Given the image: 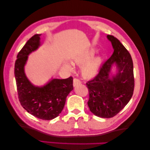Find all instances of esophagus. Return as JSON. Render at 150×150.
<instances>
[{"mask_svg":"<svg viewBox=\"0 0 150 150\" xmlns=\"http://www.w3.org/2000/svg\"><path fill=\"white\" fill-rule=\"evenodd\" d=\"M81 84V81L78 80V78H74L73 80V86H76L78 85H80Z\"/></svg>","mask_w":150,"mask_h":150,"instance_id":"1","label":"esophagus"}]
</instances>
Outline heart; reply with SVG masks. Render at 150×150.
<instances>
[{"mask_svg":"<svg viewBox=\"0 0 150 150\" xmlns=\"http://www.w3.org/2000/svg\"><path fill=\"white\" fill-rule=\"evenodd\" d=\"M94 54L95 50L94 49H92V50L88 51L83 56L75 59L74 62L77 64H82L83 63H84L87 60L92 58ZM102 58L100 56H96V57L92 58L91 60L85 63L82 67V74L83 76L87 78L94 77L99 72L100 66L102 64ZM64 66L70 70L72 69L71 66L68 63L64 64Z\"/></svg>","mask_w":150,"mask_h":150,"instance_id":"1","label":"heart"}]
</instances>
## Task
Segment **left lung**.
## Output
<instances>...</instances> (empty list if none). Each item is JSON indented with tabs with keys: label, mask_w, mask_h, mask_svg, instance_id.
<instances>
[{
	"label": "left lung",
	"mask_w": 150,
	"mask_h": 150,
	"mask_svg": "<svg viewBox=\"0 0 150 150\" xmlns=\"http://www.w3.org/2000/svg\"><path fill=\"white\" fill-rule=\"evenodd\" d=\"M107 38L111 42L114 53L102 65L99 73L86 83L90 112L103 118L118 114L130 100L134 89V65L130 54L114 36L108 35ZM114 63L118 72L111 77L109 74Z\"/></svg>",
	"instance_id": "8db88e82"
}]
</instances>
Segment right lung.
<instances>
[{
    "label": "right lung",
    "mask_w": 150,
    "mask_h": 150,
    "mask_svg": "<svg viewBox=\"0 0 150 150\" xmlns=\"http://www.w3.org/2000/svg\"><path fill=\"white\" fill-rule=\"evenodd\" d=\"M40 34L27 41L17 55L14 65L17 92L21 104L29 114L45 120L57 117L62 111L67 96L73 90V78L52 79L42 87L34 86L24 73L28 56L40 46Z\"/></svg>",
    "instance_id": "right-lung-1"
}]
</instances>
